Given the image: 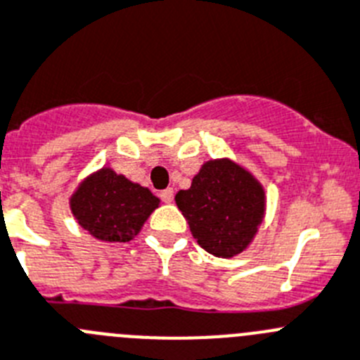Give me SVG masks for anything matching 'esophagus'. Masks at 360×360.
<instances>
[{"mask_svg": "<svg viewBox=\"0 0 360 360\" xmlns=\"http://www.w3.org/2000/svg\"><path fill=\"white\" fill-rule=\"evenodd\" d=\"M160 197L165 200V202H172V200H174V190H172V188H167V190H163V192L160 193Z\"/></svg>", "mask_w": 360, "mask_h": 360, "instance_id": "1", "label": "esophagus"}]
</instances>
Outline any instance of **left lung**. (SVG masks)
Masks as SVG:
<instances>
[{
    "mask_svg": "<svg viewBox=\"0 0 360 360\" xmlns=\"http://www.w3.org/2000/svg\"><path fill=\"white\" fill-rule=\"evenodd\" d=\"M264 184L229 158L210 160L176 204L197 244L219 258H233L251 245L265 217Z\"/></svg>",
    "mask_w": 360,
    "mask_h": 360,
    "instance_id": "8db88e82",
    "label": "left lung"
}]
</instances>
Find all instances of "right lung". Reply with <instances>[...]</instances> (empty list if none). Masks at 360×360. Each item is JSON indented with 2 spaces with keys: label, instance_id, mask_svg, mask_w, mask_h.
Returning <instances> with one entry per match:
<instances>
[{
  "label": "right lung",
  "instance_id": "1",
  "mask_svg": "<svg viewBox=\"0 0 360 360\" xmlns=\"http://www.w3.org/2000/svg\"><path fill=\"white\" fill-rule=\"evenodd\" d=\"M160 202L148 188L102 167L80 181L70 197V210L80 228L96 240L129 242Z\"/></svg>",
  "mask_w": 360,
  "mask_h": 360
}]
</instances>
